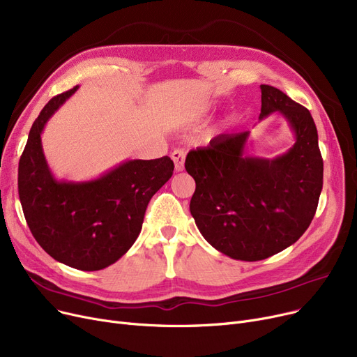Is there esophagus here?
<instances>
[{
	"label": "esophagus",
	"mask_w": 357,
	"mask_h": 357,
	"mask_svg": "<svg viewBox=\"0 0 357 357\" xmlns=\"http://www.w3.org/2000/svg\"><path fill=\"white\" fill-rule=\"evenodd\" d=\"M174 163H175V169L178 172L183 171V163H185V152L182 149H175L172 155H171Z\"/></svg>",
	"instance_id": "1"
}]
</instances>
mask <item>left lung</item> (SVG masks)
Returning a JSON list of instances; mask_svg holds the SVG:
<instances>
[{
  "label": "left lung",
  "mask_w": 357,
  "mask_h": 357,
  "mask_svg": "<svg viewBox=\"0 0 357 357\" xmlns=\"http://www.w3.org/2000/svg\"><path fill=\"white\" fill-rule=\"evenodd\" d=\"M259 120L282 116L294 146L275 159L246 153L250 131L218 135L191 150L185 169L195 179L190 210L204 238L236 260L273 256L301 237L323 190V158L310 111L271 85H260Z\"/></svg>",
  "instance_id": "left-lung-1"
}]
</instances>
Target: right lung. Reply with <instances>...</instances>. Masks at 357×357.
Wrapping results in <instances>:
<instances>
[{"label": "right lung", "mask_w": 357, "mask_h": 357, "mask_svg": "<svg viewBox=\"0 0 357 357\" xmlns=\"http://www.w3.org/2000/svg\"><path fill=\"white\" fill-rule=\"evenodd\" d=\"M77 89L53 97L33 123L18 163V195L27 226L43 250L63 265L89 272L116 264L133 246L150 198L171 179L175 166L167 156L135 159L97 179H56L40 136Z\"/></svg>", "instance_id": "right-lung-1"}]
</instances>
